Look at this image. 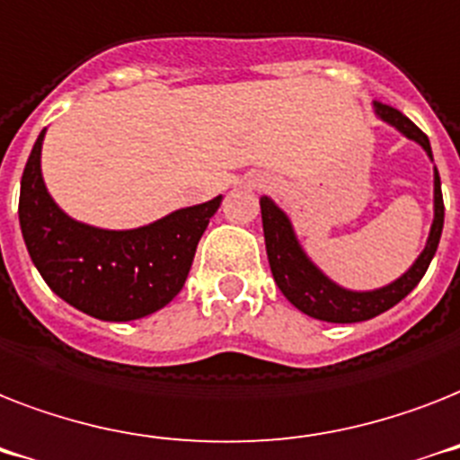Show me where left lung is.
Here are the masks:
<instances>
[{
    "instance_id": "obj_1",
    "label": "left lung",
    "mask_w": 460,
    "mask_h": 460,
    "mask_svg": "<svg viewBox=\"0 0 460 460\" xmlns=\"http://www.w3.org/2000/svg\"><path fill=\"white\" fill-rule=\"evenodd\" d=\"M373 111L382 123L402 132L406 139H413L422 146L432 161V146H429L428 135L420 128L396 111L392 106L373 102ZM432 226H429L425 249L418 253V259L411 263L406 273H402L389 285H382L376 289H347L330 280L321 268L315 266L311 256L304 252L299 237L294 233V226L289 216L275 204L270 197H261V218H263V237H266L268 263L273 270V278L278 282L280 292L288 296L289 304L299 308L301 314L311 315L315 321L325 323H361L370 321L376 315L385 314L392 306L416 289L418 282L428 270L429 261L435 259V252L439 247L444 227V201H442V182H439V171L435 166V192H432Z\"/></svg>"
}]
</instances>
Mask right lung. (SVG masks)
<instances>
[{
	"mask_svg": "<svg viewBox=\"0 0 460 460\" xmlns=\"http://www.w3.org/2000/svg\"><path fill=\"white\" fill-rule=\"evenodd\" d=\"M44 132L28 156L18 199L21 233L42 280L66 304L99 321H137L171 304L223 197L132 230L87 226L58 207L44 185Z\"/></svg>",
	"mask_w": 460,
	"mask_h": 460,
	"instance_id": "obj_1",
	"label": "right lung"
}]
</instances>
